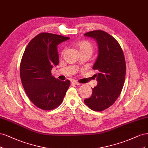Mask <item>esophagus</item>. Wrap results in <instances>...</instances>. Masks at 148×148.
Instances as JSON below:
<instances>
[{"label": "esophagus", "instance_id": "34e87169", "mask_svg": "<svg viewBox=\"0 0 148 148\" xmlns=\"http://www.w3.org/2000/svg\"><path fill=\"white\" fill-rule=\"evenodd\" d=\"M72 84H74V85H81L80 83L77 82V81H73Z\"/></svg>", "mask_w": 148, "mask_h": 148}]
</instances>
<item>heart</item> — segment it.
<instances>
[{
	"mask_svg": "<svg viewBox=\"0 0 148 148\" xmlns=\"http://www.w3.org/2000/svg\"><path fill=\"white\" fill-rule=\"evenodd\" d=\"M74 47L77 49L80 55L83 54H90L92 55V52L94 49V46L92 43L86 40H82L76 42L73 44ZM64 50H63L61 52V55H63L64 53Z\"/></svg>",
	"mask_w": 148,
	"mask_h": 148,
	"instance_id": "b5f03b06",
	"label": "heart"
}]
</instances>
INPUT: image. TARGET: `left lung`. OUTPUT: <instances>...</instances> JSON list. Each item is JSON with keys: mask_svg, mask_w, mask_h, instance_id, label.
Returning a JSON list of instances; mask_svg holds the SVG:
<instances>
[{"mask_svg": "<svg viewBox=\"0 0 148 148\" xmlns=\"http://www.w3.org/2000/svg\"><path fill=\"white\" fill-rule=\"evenodd\" d=\"M84 35L93 38L98 45V55L93 66L98 85L92 88V95L84 103L93 111H103L112 105L121 93L126 73L125 57L119 42L106 32L96 30Z\"/></svg>", "mask_w": 148, "mask_h": 148, "instance_id": "8db88e82", "label": "left lung"}]
</instances>
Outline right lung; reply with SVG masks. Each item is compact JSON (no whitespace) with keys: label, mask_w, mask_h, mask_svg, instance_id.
I'll return each mask as SVG.
<instances>
[{"label":"right lung","mask_w":148,"mask_h":148,"mask_svg":"<svg viewBox=\"0 0 148 148\" xmlns=\"http://www.w3.org/2000/svg\"><path fill=\"white\" fill-rule=\"evenodd\" d=\"M69 37L42 32L29 42L20 63V77L28 98L43 110H52L63 101L70 81L51 75V69L59 63L57 45Z\"/></svg>","instance_id":"add662e5"}]
</instances>
